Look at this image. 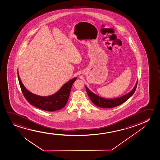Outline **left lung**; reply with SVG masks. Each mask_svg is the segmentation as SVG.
I'll list each match as a JSON object with an SVG mask.
<instances>
[{"label":"left lung","instance_id":"left-lung-1","mask_svg":"<svg viewBox=\"0 0 160 160\" xmlns=\"http://www.w3.org/2000/svg\"><path fill=\"white\" fill-rule=\"evenodd\" d=\"M137 82H138L137 81L135 87L131 92H130L128 93L121 97L116 98V99H105L103 98L100 97L97 95L92 93L86 86L85 87L87 94L89 97V99L95 105L102 108H112L119 106L122 103H124L132 96L133 94L135 93L136 89L137 88Z\"/></svg>","mask_w":160,"mask_h":160}]
</instances>
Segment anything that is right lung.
I'll list each match as a JSON object with an SVG mask.
<instances>
[{
    "mask_svg": "<svg viewBox=\"0 0 160 160\" xmlns=\"http://www.w3.org/2000/svg\"><path fill=\"white\" fill-rule=\"evenodd\" d=\"M19 83L21 90L26 100L36 108L47 111H55L63 108L68 102L71 88L77 78H74L65 83L56 93L48 97L37 96L25 88L21 81L18 72Z\"/></svg>",
    "mask_w": 160,
    "mask_h": 160,
    "instance_id": "right-lung-1",
    "label": "right lung"
}]
</instances>
